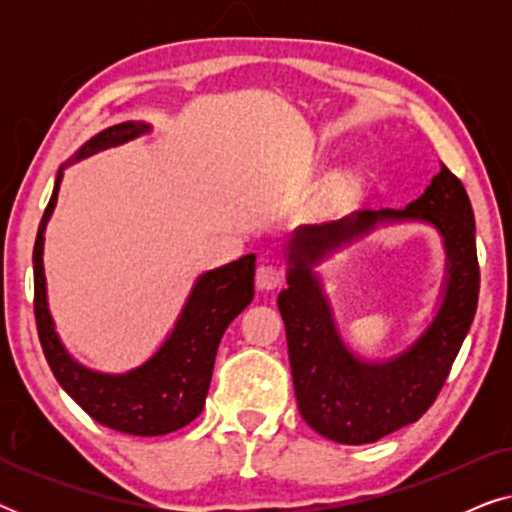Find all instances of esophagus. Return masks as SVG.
<instances>
[{
    "label": "esophagus",
    "instance_id": "obj_1",
    "mask_svg": "<svg viewBox=\"0 0 512 512\" xmlns=\"http://www.w3.org/2000/svg\"><path fill=\"white\" fill-rule=\"evenodd\" d=\"M282 282H284L282 268H277V265H270V263L258 265V270H256V286H258V289L272 291V289H277V286Z\"/></svg>",
    "mask_w": 512,
    "mask_h": 512
}]
</instances>
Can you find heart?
<instances>
[{
	"label": "heart",
	"mask_w": 512,
	"mask_h": 512,
	"mask_svg": "<svg viewBox=\"0 0 512 512\" xmlns=\"http://www.w3.org/2000/svg\"><path fill=\"white\" fill-rule=\"evenodd\" d=\"M354 184H356V179L352 177V174H347V177L342 179V191H352Z\"/></svg>",
	"instance_id": "b5f03b06"
}]
</instances>
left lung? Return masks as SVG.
Here are the masks:
<instances>
[{
	"instance_id": "obj_1",
	"label": "left lung",
	"mask_w": 512,
	"mask_h": 512,
	"mask_svg": "<svg viewBox=\"0 0 512 512\" xmlns=\"http://www.w3.org/2000/svg\"><path fill=\"white\" fill-rule=\"evenodd\" d=\"M426 222L446 249V279L432 324L401 355L356 357L341 340L332 308L313 272L375 227ZM286 289L279 293L298 410L319 436L342 445L375 443L417 422L443 389L478 307L480 268L475 219L466 188L440 165L426 191L405 209H359L321 226H300L286 244Z\"/></svg>"
}]
</instances>
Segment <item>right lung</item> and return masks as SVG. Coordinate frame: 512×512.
<instances>
[{
    "mask_svg": "<svg viewBox=\"0 0 512 512\" xmlns=\"http://www.w3.org/2000/svg\"><path fill=\"white\" fill-rule=\"evenodd\" d=\"M151 130L149 123L125 121L97 132L58 170L53 195L34 242V317L46 361L60 387L95 422L130 436H165L191 424L205 408L219 342L230 321L254 300L256 256L247 254L195 279L179 319L163 345L142 366L125 373H100L74 359L62 345L48 310L44 275V233L62 184V172L76 160L125 144Z\"/></svg>",
    "mask_w": 512,
    "mask_h": 512,
    "instance_id": "right-lung-1",
    "label": "right lung"
}]
</instances>
